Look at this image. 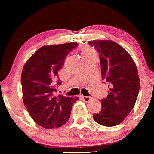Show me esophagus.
<instances>
[{
    "mask_svg": "<svg viewBox=\"0 0 154 154\" xmlns=\"http://www.w3.org/2000/svg\"><path fill=\"white\" fill-rule=\"evenodd\" d=\"M82 99H83V100L84 101V102H88L89 101L92 100V97L91 96H83V97H82Z\"/></svg>",
    "mask_w": 154,
    "mask_h": 154,
    "instance_id": "obj_1",
    "label": "esophagus"
}]
</instances>
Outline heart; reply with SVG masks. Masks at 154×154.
<instances>
[{
  "label": "heart",
  "mask_w": 154,
  "mask_h": 154,
  "mask_svg": "<svg viewBox=\"0 0 154 154\" xmlns=\"http://www.w3.org/2000/svg\"><path fill=\"white\" fill-rule=\"evenodd\" d=\"M89 52V51H85V52H83V54H84V53H86V52Z\"/></svg>",
  "instance_id": "1"
}]
</instances>
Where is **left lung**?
<instances>
[{"instance_id": "obj_1", "label": "left lung", "mask_w": 154, "mask_h": 154, "mask_svg": "<svg viewBox=\"0 0 154 154\" xmlns=\"http://www.w3.org/2000/svg\"><path fill=\"white\" fill-rule=\"evenodd\" d=\"M100 53L102 80L108 83V95L101 100L102 110L93 119L100 125H119L135 104L140 90L136 64L130 54L119 44L108 40L88 42Z\"/></svg>"}]
</instances>
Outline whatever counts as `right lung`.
<instances>
[{
  "label": "right lung",
  "instance_id": "obj_1",
  "mask_svg": "<svg viewBox=\"0 0 154 154\" xmlns=\"http://www.w3.org/2000/svg\"><path fill=\"white\" fill-rule=\"evenodd\" d=\"M78 43L45 45L39 48L24 64L22 77L23 102L33 121L45 129L64 125L79 97L54 95L61 84L58 71Z\"/></svg>",
  "mask_w": 154,
  "mask_h": 154
}]
</instances>
